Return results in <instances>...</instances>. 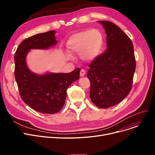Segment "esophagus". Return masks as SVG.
<instances>
[{
	"instance_id": "34e87169",
	"label": "esophagus",
	"mask_w": 155,
	"mask_h": 155,
	"mask_svg": "<svg viewBox=\"0 0 155 155\" xmlns=\"http://www.w3.org/2000/svg\"><path fill=\"white\" fill-rule=\"evenodd\" d=\"M85 71L84 70V69H82L80 70V77H84L85 75Z\"/></svg>"
}]
</instances>
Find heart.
<instances>
[{
	"mask_svg": "<svg viewBox=\"0 0 155 155\" xmlns=\"http://www.w3.org/2000/svg\"><path fill=\"white\" fill-rule=\"evenodd\" d=\"M104 36L98 29L82 31L72 35L68 39L66 46L70 53H80L85 61H92L98 56L103 47ZM67 58L72 59L71 54Z\"/></svg>",
	"mask_w": 155,
	"mask_h": 155,
	"instance_id": "obj_1",
	"label": "heart"
}]
</instances>
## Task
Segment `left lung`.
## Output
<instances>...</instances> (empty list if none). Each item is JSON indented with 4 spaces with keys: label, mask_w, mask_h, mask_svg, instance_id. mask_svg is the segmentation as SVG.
I'll return each instance as SVG.
<instances>
[{
    "label": "left lung",
    "mask_w": 155,
    "mask_h": 155,
    "mask_svg": "<svg viewBox=\"0 0 155 155\" xmlns=\"http://www.w3.org/2000/svg\"><path fill=\"white\" fill-rule=\"evenodd\" d=\"M107 35V48L89 64L90 97L99 108L107 109L119 103L131 91L136 69L133 45L115 24L98 21Z\"/></svg>",
    "instance_id": "1"
}]
</instances>
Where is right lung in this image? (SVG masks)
<instances>
[{"instance_id":"1","label":"right lung","mask_w":155,"mask_h":155,"mask_svg":"<svg viewBox=\"0 0 155 155\" xmlns=\"http://www.w3.org/2000/svg\"><path fill=\"white\" fill-rule=\"evenodd\" d=\"M54 35V31H50L24 39L14 54V75L21 99L32 109L45 114H54L61 109L67 88L80 77V68L67 73L43 75L36 74L28 68L26 58L29 50H45L56 45Z\"/></svg>"}]
</instances>
